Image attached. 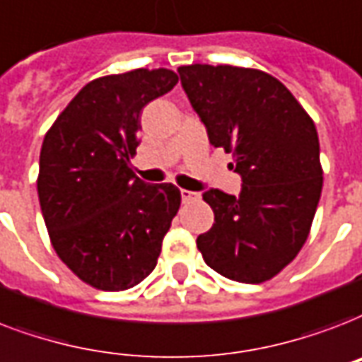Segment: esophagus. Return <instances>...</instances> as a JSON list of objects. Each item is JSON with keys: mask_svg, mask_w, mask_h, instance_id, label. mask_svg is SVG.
<instances>
[{"mask_svg": "<svg viewBox=\"0 0 362 362\" xmlns=\"http://www.w3.org/2000/svg\"><path fill=\"white\" fill-rule=\"evenodd\" d=\"M180 195H182V201H184V203H192V201H199V193L189 192V189H182Z\"/></svg>", "mask_w": 362, "mask_h": 362, "instance_id": "1", "label": "esophagus"}]
</instances>
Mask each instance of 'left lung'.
<instances>
[{
  "label": "left lung",
  "instance_id": "left-lung-1",
  "mask_svg": "<svg viewBox=\"0 0 362 362\" xmlns=\"http://www.w3.org/2000/svg\"><path fill=\"white\" fill-rule=\"evenodd\" d=\"M182 87L214 148L233 156L239 197L209 189L214 224L197 237L206 266L258 285L291 264L321 199L315 123L285 85L252 68L180 66Z\"/></svg>",
  "mask_w": 362,
  "mask_h": 362
}]
</instances>
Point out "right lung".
Wrapping results in <instances>:
<instances>
[{"instance_id":"right-lung-1","label":"right lung","mask_w":362,"mask_h":362,"mask_svg":"<svg viewBox=\"0 0 362 362\" xmlns=\"http://www.w3.org/2000/svg\"><path fill=\"white\" fill-rule=\"evenodd\" d=\"M176 83L167 68L93 79L43 138L37 195L52 248L98 291L144 281L180 209L178 187L146 184L131 169L142 107Z\"/></svg>"}]
</instances>
